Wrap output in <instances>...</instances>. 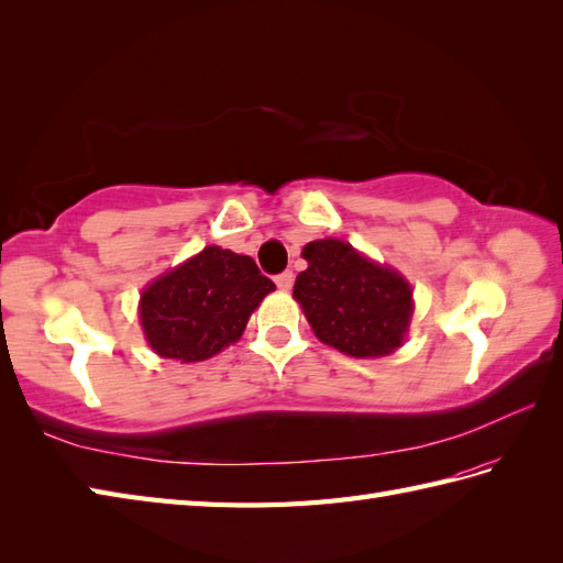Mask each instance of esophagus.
<instances>
[{"label":"esophagus","mask_w":563,"mask_h":563,"mask_svg":"<svg viewBox=\"0 0 563 563\" xmlns=\"http://www.w3.org/2000/svg\"><path fill=\"white\" fill-rule=\"evenodd\" d=\"M274 282H277V286H279L282 291H289L291 286H294V272H291V269H286V272L277 274V279H274Z\"/></svg>","instance_id":"1"}]
</instances>
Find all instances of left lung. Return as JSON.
I'll return each instance as SVG.
<instances>
[{
    "instance_id": "obj_1",
    "label": "left lung",
    "mask_w": 563,
    "mask_h": 563,
    "mask_svg": "<svg viewBox=\"0 0 563 563\" xmlns=\"http://www.w3.org/2000/svg\"><path fill=\"white\" fill-rule=\"evenodd\" d=\"M308 269L296 277L294 298L322 344L356 358H376L402 346L415 301L402 274L361 255L344 241L303 247Z\"/></svg>"
}]
</instances>
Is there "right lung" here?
<instances>
[{"mask_svg":"<svg viewBox=\"0 0 563 563\" xmlns=\"http://www.w3.org/2000/svg\"><path fill=\"white\" fill-rule=\"evenodd\" d=\"M274 291L255 260L207 245L146 286L140 322L158 356L205 361L241 340L250 313Z\"/></svg>","mask_w":563,"mask_h":563,"instance_id":"obj_1","label":"right lung"}]
</instances>
